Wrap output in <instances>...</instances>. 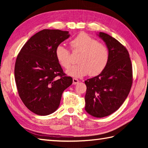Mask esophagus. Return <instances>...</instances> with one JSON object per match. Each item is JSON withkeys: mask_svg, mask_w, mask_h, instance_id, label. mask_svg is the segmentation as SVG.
Wrapping results in <instances>:
<instances>
[{"mask_svg": "<svg viewBox=\"0 0 148 148\" xmlns=\"http://www.w3.org/2000/svg\"><path fill=\"white\" fill-rule=\"evenodd\" d=\"M72 81H73V84H76L77 83H79V80L76 79V78H73Z\"/></svg>", "mask_w": 148, "mask_h": 148, "instance_id": "obj_1", "label": "esophagus"}]
</instances>
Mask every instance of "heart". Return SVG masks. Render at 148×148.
<instances>
[{"instance_id": "heart-1", "label": "heart", "mask_w": 148, "mask_h": 148, "mask_svg": "<svg viewBox=\"0 0 148 148\" xmlns=\"http://www.w3.org/2000/svg\"><path fill=\"white\" fill-rule=\"evenodd\" d=\"M70 45L72 51L80 53L77 59L78 64L67 71L69 76L81 77L89 74L91 76H95L104 71L109 60V51L106 45L83 32L75 37ZM55 56L62 67H70L71 53L64 45L56 47Z\"/></svg>"}]
</instances>
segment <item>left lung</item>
<instances>
[{"label": "left lung", "instance_id": "obj_1", "mask_svg": "<svg viewBox=\"0 0 148 148\" xmlns=\"http://www.w3.org/2000/svg\"><path fill=\"white\" fill-rule=\"evenodd\" d=\"M98 35L109 49V60L102 73L84 81V99L86 111L94 117L103 118L117 111L124 102L132 85L133 75L127 48L108 34Z\"/></svg>", "mask_w": 148, "mask_h": 148}]
</instances>
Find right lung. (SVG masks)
Masks as SVG:
<instances>
[{
	"label": "right lung",
	"mask_w": 148,
	"mask_h": 148,
	"mask_svg": "<svg viewBox=\"0 0 148 148\" xmlns=\"http://www.w3.org/2000/svg\"><path fill=\"white\" fill-rule=\"evenodd\" d=\"M69 36L68 31L44 29L31 37L17 56L14 77L18 95L37 115L54 112L63 92L72 83L55 56L56 47Z\"/></svg>",
	"instance_id": "1"
}]
</instances>
